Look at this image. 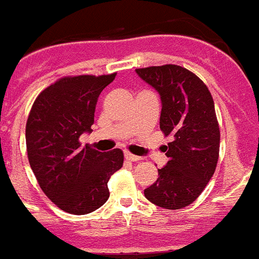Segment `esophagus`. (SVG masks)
I'll use <instances>...</instances> for the list:
<instances>
[{
  "mask_svg": "<svg viewBox=\"0 0 259 259\" xmlns=\"http://www.w3.org/2000/svg\"><path fill=\"white\" fill-rule=\"evenodd\" d=\"M124 157H125V158H127V160H130V161H139V160H141L140 156H136V154L130 153V152H128V151H124Z\"/></svg>",
  "mask_w": 259,
  "mask_h": 259,
  "instance_id": "34e87169",
  "label": "esophagus"
}]
</instances>
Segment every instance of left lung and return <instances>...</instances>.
<instances>
[{
	"label": "left lung",
	"instance_id": "obj_1",
	"mask_svg": "<svg viewBox=\"0 0 259 259\" xmlns=\"http://www.w3.org/2000/svg\"><path fill=\"white\" fill-rule=\"evenodd\" d=\"M136 73L160 94V128L171 138L165 151L169 161L144 195L162 208H183L202 194L215 173L220 130L213 99L202 79L180 65L149 66Z\"/></svg>",
	"mask_w": 259,
	"mask_h": 259
}]
</instances>
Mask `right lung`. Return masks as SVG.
<instances>
[{"label":"right lung","instance_id":"obj_1","mask_svg":"<svg viewBox=\"0 0 259 259\" xmlns=\"http://www.w3.org/2000/svg\"><path fill=\"white\" fill-rule=\"evenodd\" d=\"M107 76L65 77L37 96L27 124L30 166L44 194L73 215L96 211L110 196V177L123 166V152H99L81 147L90 134L99 94L115 79Z\"/></svg>","mask_w":259,"mask_h":259}]
</instances>
